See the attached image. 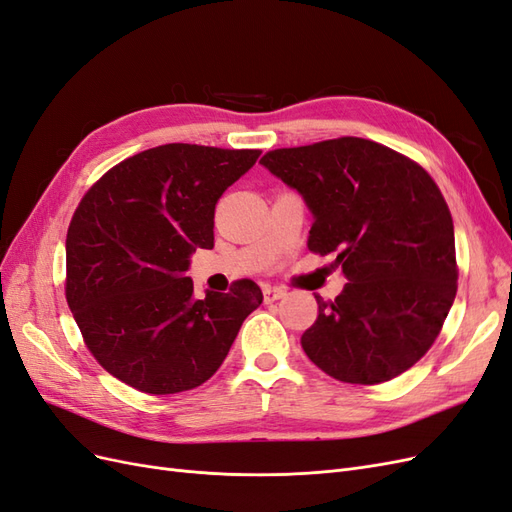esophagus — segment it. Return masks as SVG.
Listing matches in <instances>:
<instances>
[{"label":"esophagus","instance_id":"1","mask_svg":"<svg viewBox=\"0 0 512 512\" xmlns=\"http://www.w3.org/2000/svg\"><path fill=\"white\" fill-rule=\"evenodd\" d=\"M262 297H265V303L280 301V299L286 297V290L277 288V286H265V288H262Z\"/></svg>","mask_w":512,"mask_h":512}]
</instances>
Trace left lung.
<instances>
[{"instance_id": "left-lung-1", "label": "left lung", "mask_w": 512, "mask_h": 512, "mask_svg": "<svg viewBox=\"0 0 512 512\" xmlns=\"http://www.w3.org/2000/svg\"><path fill=\"white\" fill-rule=\"evenodd\" d=\"M312 213L307 247L335 254L348 284L318 301L301 346L324 374L380 384L431 348L457 294L455 228L438 185L416 162L344 136L275 149L260 160Z\"/></svg>"}]
</instances>
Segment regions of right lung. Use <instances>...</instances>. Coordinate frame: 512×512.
Instances as JSON below:
<instances>
[{
    "instance_id": "obj_1",
    "label": "right lung",
    "mask_w": 512,
    "mask_h": 512,
    "mask_svg": "<svg viewBox=\"0 0 512 512\" xmlns=\"http://www.w3.org/2000/svg\"><path fill=\"white\" fill-rule=\"evenodd\" d=\"M258 149L170 143L123 160L81 200L66 239V299L96 361L134 389H196L262 303L252 280L194 297L192 254L213 247L220 196Z\"/></svg>"
}]
</instances>
